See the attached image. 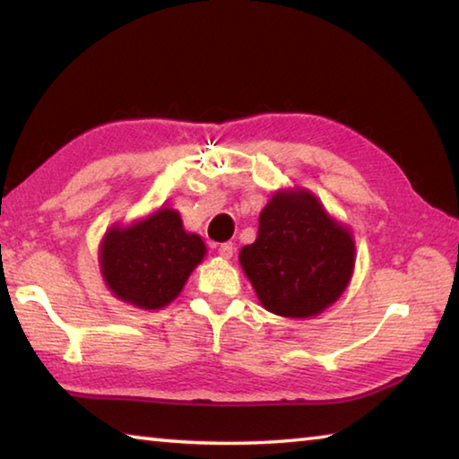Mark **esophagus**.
<instances>
[{
	"label": "esophagus",
	"instance_id": "34e87169",
	"mask_svg": "<svg viewBox=\"0 0 459 459\" xmlns=\"http://www.w3.org/2000/svg\"><path fill=\"white\" fill-rule=\"evenodd\" d=\"M216 251H219V255H221L222 259H230L232 253H235V245H232V243H221Z\"/></svg>",
	"mask_w": 459,
	"mask_h": 459
}]
</instances>
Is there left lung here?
I'll return each instance as SVG.
<instances>
[{
	"instance_id": "8db88e82",
	"label": "left lung",
	"mask_w": 459,
	"mask_h": 459,
	"mask_svg": "<svg viewBox=\"0 0 459 459\" xmlns=\"http://www.w3.org/2000/svg\"><path fill=\"white\" fill-rule=\"evenodd\" d=\"M240 267L261 306L283 317H314L336 304L354 273L352 230L306 188L277 190L259 214Z\"/></svg>"
}]
</instances>
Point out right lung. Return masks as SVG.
I'll return each instance as SVG.
<instances>
[{
	"label": "right lung",
	"instance_id": "1",
	"mask_svg": "<svg viewBox=\"0 0 459 459\" xmlns=\"http://www.w3.org/2000/svg\"><path fill=\"white\" fill-rule=\"evenodd\" d=\"M204 255L202 237L184 229L180 212L161 206L129 224H111L99 245V267L115 298L161 309L180 295Z\"/></svg>",
	"mask_w": 459,
	"mask_h": 459
}]
</instances>
